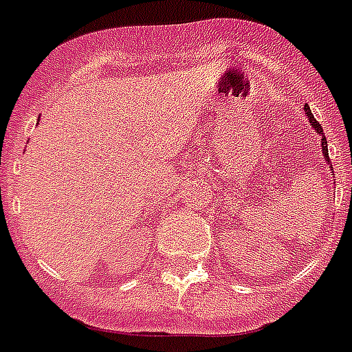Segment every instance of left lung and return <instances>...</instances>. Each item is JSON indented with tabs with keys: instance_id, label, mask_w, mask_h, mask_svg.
I'll use <instances>...</instances> for the list:
<instances>
[{
	"instance_id": "obj_1",
	"label": "left lung",
	"mask_w": 352,
	"mask_h": 352,
	"mask_svg": "<svg viewBox=\"0 0 352 352\" xmlns=\"http://www.w3.org/2000/svg\"><path fill=\"white\" fill-rule=\"evenodd\" d=\"M305 115H307V118H309V124H311V126L314 127V131H316L318 135H320V138H322V140H320V142H322V153H323V159H325V162H327V164H331V162H329L327 138H325V133H323L322 126H320V122H316V118H314V115H312V111H311V107L307 106V104H305ZM331 166H333V164H331Z\"/></svg>"
}]
</instances>
